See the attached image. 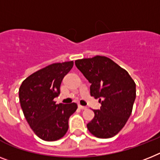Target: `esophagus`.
I'll return each mask as SVG.
<instances>
[{
    "instance_id": "obj_1",
    "label": "esophagus",
    "mask_w": 160,
    "mask_h": 160,
    "mask_svg": "<svg viewBox=\"0 0 160 160\" xmlns=\"http://www.w3.org/2000/svg\"><path fill=\"white\" fill-rule=\"evenodd\" d=\"M78 107H79L80 110H86L87 109L86 107H84V106H81V105H79L78 106Z\"/></svg>"
}]
</instances>
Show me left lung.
<instances>
[{"label":"left lung","mask_w":160,"mask_h":160,"mask_svg":"<svg viewBox=\"0 0 160 160\" xmlns=\"http://www.w3.org/2000/svg\"><path fill=\"white\" fill-rule=\"evenodd\" d=\"M76 68L91 84L90 94L99 98L100 110L87 124L98 138L115 136L131 115L136 98V84L126 70L105 56L78 59Z\"/></svg>","instance_id":"obj_1"}]
</instances>
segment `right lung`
Wrapping results in <instances>:
<instances>
[{
    "mask_svg": "<svg viewBox=\"0 0 160 160\" xmlns=\"http://www.w3.org/2000/svg\"><path fill=\"white\" fill-rule=\"evenodd\" d=\"M73 61L57 62L34 72L22 81L19 101L28 124L37 137L47 142L57 141L67 133L70 116L77 104H56L64 76L73 67Z\"/></svg>",
    "mask_w": 160,
    "mask_h": 160,
    "instance_id": "obj_1",
    "label": "right lung"
}]
</instances>
